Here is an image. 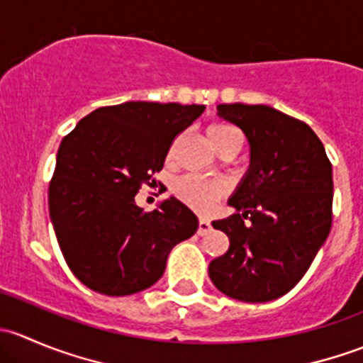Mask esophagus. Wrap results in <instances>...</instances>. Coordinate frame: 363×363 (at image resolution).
Instances as JSON below:
<instances>
[{
  "label": "esophagus",
  "mask_w": 363,
  "mask_h": 363,
  "mask_svg": "<svg viewBox=\"0 0 363 363\" xmlns=\"http://www.w3.org/2000/svg\"><path fill=\"white\" fill-rule=\"evenodd\" d=\"M211 230V221L207 219H200L199 221V235H205Z\"/></svg>",
  "instance_id": "1"
}]
</instances>
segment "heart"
<instances>
[{"mask_svg":"<svg viewBox=\"0 0 363 363\" xmlns=\"http://www.w3.org/2000/svg\"><path fill=\"white\" fill-rule=\"evenodd\" d=\"M207 137L218 155L225 151L239 152L240 144H242L239 131L225 123L208 124ZM174 193L181 202L189 205L195 211L207 212L211 211L216 200L225 193V186L218 181H208V179L196 177V175H186L175 182Z\"/></svg>","mask_w":363,"mask_h":363,"instance_id":"heart-1","label":"heart"}]
</instances>
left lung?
I'll return each mask as SVG.
<instances>
[{
  "instance_id": "1",
  "label": "left lung",
  "mask_w": 363,
  "mask_h": 363,
  "mask_svg": "<svg viewBox=\"0 0 363 363\" xmlns=\"http://www.w3.org/2000/svg\"><path fill=\"white\" fill-rule=\"evenodd\" d=\"M218 116L250 142V168L212 226L230 247L208 265L221 294L270 302L303 277L330 233L334 181L323 144L302 121L269 105L223 104Z\"/></svg>"
}]
</instances>
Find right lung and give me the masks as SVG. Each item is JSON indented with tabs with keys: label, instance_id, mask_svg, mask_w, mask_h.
Returning a JSON list of instances; mask_svg holds the SVG:
<instances>
[{
	"label": "right lung",
	"instance_id": "right-lung-1",
	"mask_svg": "<svg viewBox=\"0 0 363 363\" xmlns=\"http://www.w3.org/2000/svg\"><path fill=\"white\" fill-rule=\"evenodd\" d=\"M203 108L126 101L96 108L63 138L49 186L50 221L69 270L87 288L124 296L152 286L172 247L196 232L199 218L181 200L170 196L145 212L135 195Z\"/></svg>",
	"mask_w": 363,
	"mask_h": 363
}]
</instances>
